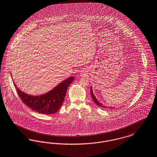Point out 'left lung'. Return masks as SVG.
I'll list each match as a JSON object with an SVG mask.
<instances>
[{
    "label": "left lung",
    "instance_id": "1",
    "mask_svg": "<svg viewBox=\"0 0 157 157\" xmlns=\"http://www.w3.org/2000/svg\"><path fill=\"white\" fill-rule=\"evenodd\" d=\"M90 94H91V96H92V99H93V101H94V103L98 105V106H99L101 107H104V108H106V107L104 106L103 105V104L101 103H100L99 101H98L97 99H96V97L94 96V94H93V91H92V87L90 88ZM107 108H110V109H114V107H107Z\"/></svg>",
    "mask_w": 157,
    "mask_h": 157
}]
</instances>
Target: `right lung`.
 I'll use <instances>...</instances> for the list:
<instances>
[{
	"instance_id": "add662e5",
	"label": "right lung",
	"mask_w": 157,
	"mask_h": 157,
	"mask_svg": "<svg viewBox=\"0 0 157 157\" xmlns=\"http://www.w3.org/2000/svg\"><path fill=\"white\" fill-rule=\"evenodd\" d=\"M74 79V76H71L49 92L39 96L29 95L21 92L14 83V86L19 98L27 106L38 113L51 114L56 112L63 105L67 89Z\"/></svg>"
}]
</instances>
